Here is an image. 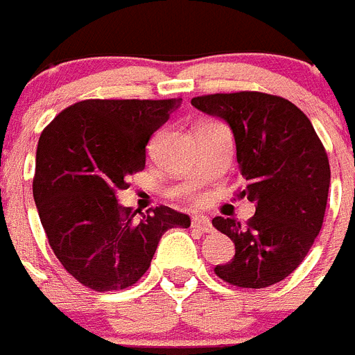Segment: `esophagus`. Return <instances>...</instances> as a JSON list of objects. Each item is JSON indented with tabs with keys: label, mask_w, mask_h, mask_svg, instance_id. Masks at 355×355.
Masks as SVG:
<instances>
[{
	"label": "esophagus",
	"mask_w": 355,
	"mask_h": 355,
	"mask_svg": "<svg viewBox=\"0 0 355 355\" xmlns=\"http://www.w3.org/2000/svg\"><path fill=\"white\" fill-rule=\"evenodd\" d=\"M193 227L202 231V233H213L214 231L211 220L207 216H204V214H195L193 216Z\"/></svg>",
	"instance_id": "1"
}]
</instances>
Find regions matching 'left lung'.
<instances>
[{
    "label": "left lung",
    "instance_id": "left-lung-1",
    "mask_svg": "<svg viewBox=\"0 0 355 355\" xmlns=\"http://www.w3.org/2000/svg\"><path fill=\"white\" fill-rule=\"evenodd\" d=\"M191 104L231 128L245 180L240 196L256 204L247 223L213 218L236 249L214 272L243 288L278 284L302 263L323 225L330 166L320 137L302 110L276 95L214 94Z\"/></svg>",
    "mask_w": 355,
    "mask_h": 355
}]
</instances>
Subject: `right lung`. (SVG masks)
<instances>
[{"instance_id":"right-lung-1","label":"right lung","mask_w":355,"mask_h":355,"mask_svg":"<svg viewBox=\"0 0 355 355\" xmlns=\"http://www.w3.org/2000/svg\"><path fill=\"white\" fill-rule=\"evenodd\" d=\"M182 99H88L44 128L35 151L34 202L62 267L97 293L132 287L148 270L162 234L189 216L159 205L141 214L117 191L146 164V146Z\"/></svg>"}]
</instances>
